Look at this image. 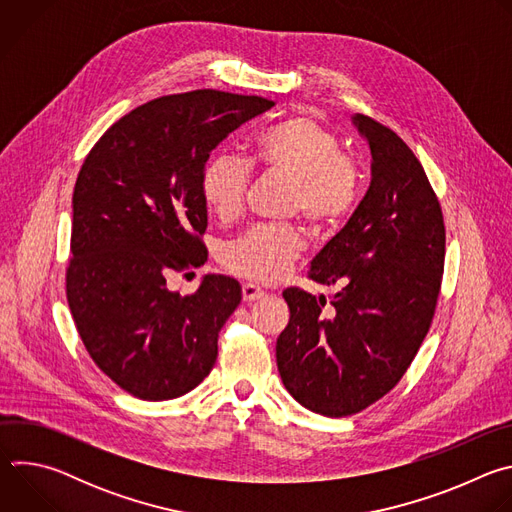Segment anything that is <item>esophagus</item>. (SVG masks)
Instances as JSON below:
<instances>
[{"label":"esophagus","instance_id":"esophagus-1","mask_svg":"<svg viewBox=\"0 0 512 512\" xmlns=\"http://www.w3.org/2000/svg\"><path fill=\"white\" fill-rule=\"evenodd\" d=\"M265 298V291L259 287V285H253V283H245L243 285V300L245 302H257V300H263Z\"/></svg>","mask_w":512,"mask_h":512}]
</instances>
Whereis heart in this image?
<instances>
[{
  "mask_svg": "<svg viewBox=\"0 0 512 512\" xmlns=\"http://www.w3.org/2000/svg\"><path fill=\"white\" fill-rule=\"evenodd\" d=\"M251 164L265 176L289 182V212H302L320 231L340 225L360 196L356 160L342 152L336 133L306 115L261 131L253 141ZM251 164L235 154H218L206 162L202 198L221 221L239 216L251 182ZM302 251L304 237L298 227H257L225 249L223 263L239 277L273 283Z\"/></svg>",
  "mask_w": 512,
  "mask_h": 512,
  "instance_id": "obj_1",
  "label": "heart"
}]
</instances>
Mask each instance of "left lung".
Instances as JSON below:
<instances>
[{"label":"left lung","instance_id":"obj_1","mask_svg":"<svg viewBox=\"0 0 512 512\" xmlns=\"http://www.w3.org/2000/svg\"><path fill=\"white\" fill-rule=\"evenodd\" d=\"M352 123L371 148V186L346 227L314 257L310 277L332 296L289 287L277 371L306 409L344 417L387 395L415 358L440 296L442 206L409 145L367 115Z\"/></svg>","mask_w":512,"mask_h":512}]
</instances>
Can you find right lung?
Segmentation results:
<instances>
[{
    "label": "right lung",
    "mask_w": 512,
    "mask_h": 512,
    "mask_svg": "<svg viewBox=\"0 0 512 512\" xmlns=\"http://www.w3.org/2000/svg\"><path fill=\"white\" fill-rule=\"evenodd\" d=\"M273 105L212 89L154 99L113 123L79 172L66 300L97 367L137 399L186 395L214 367L239 281L204 275L180 296L166 275L206 261L210 152Z\"/></svg>",
    "instance_id": "add662e5"
}]
</instances>
